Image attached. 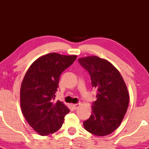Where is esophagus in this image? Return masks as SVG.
<instances>
[{"mask_svg": "<svg viewBox=\"0 0 149 149\" xmlns=\"http://www.w3.org/2000/svg\"><path fill=\"white\" fill-rule=\"evenodd\" d=\"M80 105H81V103H77V104H73V107H74V109H77L78 108L80 107Z\"/></svg>", "mask_w": 149, "mask_h": 149, "instance_id": "1", "label": "esophagus"}]
</instances>
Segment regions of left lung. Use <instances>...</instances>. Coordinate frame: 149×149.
Returning <instances> with one entry per match:
<instances>
[{"label":"left lung","mask_w":149,"mask_h":149,"mask_svg":"<svg viewBox=\"0 0 149 149\" xmlns=\"http://www.w3.org/2000/svg\"><path fill=\"white\" fill-rule=\"evenodd\" d=\"M79 63L88 72L91 86L97 90L92 112L84 122V128L98 136L115 131L124 118L129 104L127 86L118 69L97 56L79 58Z\"/></svg>","instance_id":"obj_1"}]
</instances>
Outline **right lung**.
<instances>
[{"label":"right lung","mask_w":149,"mask_h":149,"mask_svg":"<svg viewBox=\"0 0 149 149\" xmlns=\"http://www.w3.org/2000/svg\"><path fill=\"white\" fill-rule=\"evenodd\" d=\"M76 55L47 54L36 60L25 74L21 86L22 113L29 125L41 136L59 130L70 109L55 101L61 73L73 64Z\"/></svg>","instance_id":"obj_1"}]
</instances>
